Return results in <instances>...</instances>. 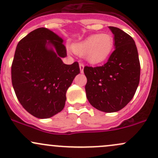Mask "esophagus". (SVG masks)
Returning <instances> with one entry per match:
<instances>
[{
    "label": "esophagus",
    "instance_id": "obj_1",
    "mask_svg": "<svg viewBox=\"0 0 158 158\" xmlns=\"http://www.w3.org/2000/svg\"><path fill=\"white\" fill-rule=\"evenodd\" d=\"M84 67H85V66L82 63L79 64V68H80V72L82 73H83V70H84Z\"/></svg>",
    "mask_w": 158,
    "mask_h": 158
}]
</instances>
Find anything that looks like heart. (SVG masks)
I'll return each instance as SVG.
<instances>
[{
  "label": "heart",
  "instance_id": "b5f03b06",
  "mask_svg": "<svg viewBox=\"0 0 158 158\" xmlns=\"http://www.w3.org/2000/svg\"><path fill=\"white\" fill-rule=\"evenodd\" d=\"M115 40L110 34H93L74 43L73 50L76 54L84 56L88 63L98 64L110 58L114 48Z\"/></svg>",
  "mask_w": 158,
  "mask_h": 158
}]
</instances>
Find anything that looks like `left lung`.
Listing matches in <instances>:
<instances>
[{
    "instance_id": "8db88e82",
    "label": "left lung",
    "mask_w": 158,
    "mask_h": 158,
    "mask_svg": "<svg viewBox=\"0 0 158 158\" xmlns=\"http://www.w3.org/2000/svg\"><path fill=\"white\" fill-rule=\"evenodd\" d=\"M115 49L108 61L100 67H85L87 78L86 97L92 106L105 112L121 110L132 100L139 83L140 64L134 40L115 27Z\"/></svg>"
}]
</instances>
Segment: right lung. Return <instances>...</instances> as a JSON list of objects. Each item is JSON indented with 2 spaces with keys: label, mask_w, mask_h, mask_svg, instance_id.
Here are the masks:
<instances>
[{
  "label": "right lung",
  "mask_w": 158,
  "mask_h": 158,
  "mask_svg": "<svg viewBox=\"0 0 158 158\" xmlns=\"http://www.w3.org/2000/svg\"><path fill=\"white\" fill-rule=\"evenodd\" d=\"M63 39L45 27L31 31L17 45L11 67L12 84L23 108L38 118L64 109L66 93L80 73L78 62L63 63Z\"/></svg>",
  "instance_id": "add662e5"
}]
</instances>
